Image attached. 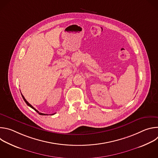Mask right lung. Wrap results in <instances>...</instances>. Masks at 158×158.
Masks as SVG:
<instances>
[{
	"label": "right lung",
	"mask_w": 158,
	"mask_h": 158,
	"mask_svg": "<svg viewBox=\"0 0 158 158\" xmlns=\"http://www.w3.org/2000/svg\"><path fill=\"white\" fill-rule=\"evenodd\" d=\"M21 95H22V98H23V99L24 100V101H25V102H26V103L27 104V106H29V107H31V108H32V109H33L34 110H35L36 112H37L38 113H39L40 115H42V116H44V115H48V114H44V113H41V112H39L37 109H35V108H34V107L31 104H29V103L26 101V99H25V98L24 97V96H23V95H22V94H21ZM54 114H55V113H54Z\"/></svg>",
	"instance_id": "1"
}]
</instances>
